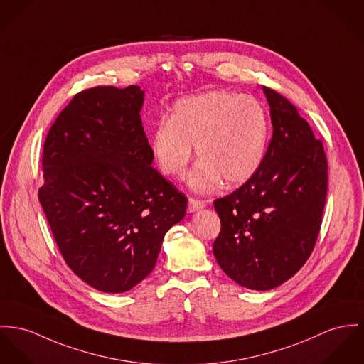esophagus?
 Segmentation results:
<instances>
[{
	"instance_id": "1",
	"label": "esophagus",
	"mask_w": 364,
	"mask_h": 364,
	"mask_svg": "<svg viewBox=\"0 0 364 364\" xmlns=\"http://www.w3.org/2000/svg\"><path fill=\"white\" fill-rule=\"evenodd\" d=\"M206 206V202L205 200H200V199H196V198H190L188 199V212L193 213L196 212L199 209H203Z\"/></svg>"
}]
</instances>
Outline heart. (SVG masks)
I'll list each match as a JSON object with an SVG mask.
<instances>
[{
    "instance_id": "b5f03b06",
    "label": "heart",
    "mask_w": 364,
    "mask_h": 364,
    "mask_svg": "<svg viewBox=\"0 0 364 364\" xmlns=\"http://www.w3.org/2000/svg\"><path fill=\"white\" fill-rule=\"evenodd\" d=\"M270 119L255 98L230 91H206L174 102L168 122L159 123L151 149L159 170L181 176L193 156L200 158L188 176L196 191H212L222 181L241 186L262 166Z\"/></svg>"
}]
</instances>
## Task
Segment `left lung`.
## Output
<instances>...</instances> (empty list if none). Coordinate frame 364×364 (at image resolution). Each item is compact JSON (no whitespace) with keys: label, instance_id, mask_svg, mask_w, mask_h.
Wrapping results in <instances>:
<instances>
[{"label":"left lung","instance_id":"8db88e82","mask_svg":"<svg viewBox=\"0 0 364 364\" xmlns=\"http://www.w3.org/2000/svg\"><path fill=\"white\" fill-rule=\"evenodd\" d=\"M273 136L250 181L215 200L222 230L213 255L248 289L289 280L314 248L327 196V158L308 122L277 91L263 87Z\"/></svg>","mask_w":364,"mask_h":364}]
</instances>
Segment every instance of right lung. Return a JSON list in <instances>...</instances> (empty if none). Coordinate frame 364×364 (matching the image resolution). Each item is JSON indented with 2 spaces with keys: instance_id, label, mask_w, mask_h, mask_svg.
Returning <instances> with one entry per match:
<instances>
[{
  "instance_id": "right-lung-1",
  "label": "right lung",
  "mask_w": 364,
  "mask_h": 364,
  "mask_svg": "<svg viewBox=\"0 0 364 364\" xmlns=\"http://www.w3.org/2000/svg\"><path fill=\"white\" fill-rule=\"evenodd\" d=\"M140 85L82 91L58 114L43 149L38 199L72 272L120 294L155 267L187 196L152 168Z\"/></svg>"
}]
</instances>
